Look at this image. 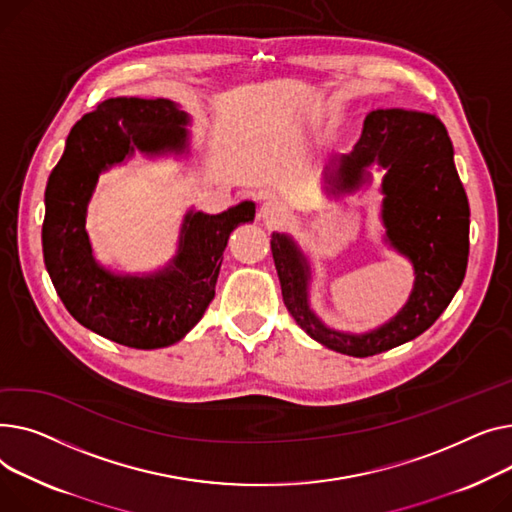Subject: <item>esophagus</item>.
<instances>
[{"label": "esophagus", "instance_id": "1", "mask_svg": "<svg viewBox=\"0 0 512 512\" xmlns=\"http://www.w3.org/2000/svg\"><path fill=\"white\" fill-rule=\"evenodd\" d=\"M258 217H260L262 221L270 223V225H283V223L289 219L287 208H285L281 202H277V200H266V202L260 206Z\"/></svg>", "mask_w": 512, "mask_h": 512}]
</instances>
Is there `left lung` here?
<instances>
[{
  "label": "left lung",
  "instance_id": "1",
  "mask_svg": "<svg viewBox=\"0 0 512 512\" xmlns=\"http://www.w3.org/2000/svg\"><path fill=\"white\" fill-rule=\"evenodd\" d=\"M453 155V142L436 115L376 109L366 115L351 153L326 167L328 192L335 196L370 182V165L386 169L380 188L386 242L413 264L415 283L407 304L370 333H339L312 312L310 264L289 235L273 233L270 250L283 302L314 341L345 355L370 357L419 337L446 310L465 279L469 258V202Z\"/></svg>",
  "mask_w": 512,
  "mask_h": 512
}]
</instances>
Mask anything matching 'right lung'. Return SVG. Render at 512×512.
I'll return each mask as SVG.
<instances>
[{
	"instance_id": "1",
	"label": "right lung",
	"mask_w": 512,
	"mask_h": 512,
	"mask_svg": "<svg viewBox=\"0 0 512 512\" xmlns=\"http://www.w3.org/2000/svg\"><path fill=\"white\" fill-rule=\"evenodd\" d=\"M190 117L167 99L115 97L72 128L45 190L43 256L66 310L88 330L134 349H161L184 339L215 297L227 239L254 221V202L221 215L190 210L171 264L153 275H115L90 248L86 206L97 179L140 150L184 153Z\"/></svg>"
}]
</instances>
